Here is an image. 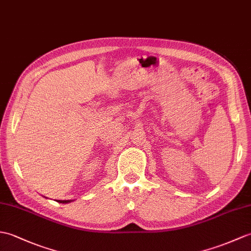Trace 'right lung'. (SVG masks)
<instances>
[{"label": "right lung", "mask_w": 251, "mask_h": 251, "mask_svg": "<svg viewBox=\"0 0 251 251\" xmlns=\"http://www.w3.org/2000/svg\"><path fill=\"white\" fill-rule=\"evenodd\" d=\"M57 202H60V203H68V202H72V200H57Z\"/></svg>", "instance_id": "obj_1"}]
</instances>
